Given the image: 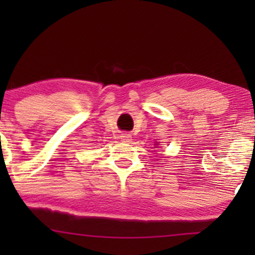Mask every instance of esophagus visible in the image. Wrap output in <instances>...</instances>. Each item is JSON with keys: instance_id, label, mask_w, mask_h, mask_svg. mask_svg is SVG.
<instances>
[{"instance_id": "1", "label": "esophagus", "mask_w": 255, "mask_h": 255, "mask_svg": "<svg viewBox=\"0 0 255 255\" xmlns=\"http://www.w3.org/2000/svg\"><path fill=\"white\" fill-rule=\"evenodd\" d=\"M131 138H132L131 135L128 134V133H122V135H121V140L124 141V142H130L132 140Z\"/></svg>"}]
</instances>
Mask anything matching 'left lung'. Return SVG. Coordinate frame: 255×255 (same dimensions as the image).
I'll return each instance as SVG.
<instances>
[{
    "instance_id": "obj_1",
    "label": "left lung",
    "mask_w": 255,
    "mask_h": 255,
    "mask_svg": "<svg viewBox=\"0 0 255 255\" xmlns=\"http://www.w3.org/2000/svg\"><path fill=\"white\" fill-rule=\"evenodd\" d=\"M155 145H156V144H155Z\"/></svg>"
}]
</instances>
